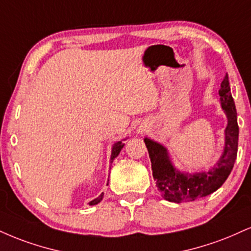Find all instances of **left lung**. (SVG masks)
Listing matches in <instances>:
<instances>
[{
	"instance_id": "obj_1",
	"label": "left lung",
	"mask_w": 251,
	"mask_h": 251,
	"mask_svg": "<svg viewBox=\"0 0 251 251\" xmlns=\"http://www.w3.org/2000/svg\"><path fill=\"white\" fill-rule=\"evenodd\" d=\"M219 95L221 106L227 116L228 125L225 129L223 153L212 170L194 174L181 173L172 164L166 147L149 138L144 139L152 162L153 177L165 200L181 203L204 198L217 191L230 174L237 156L238 125L228 75L223 78Z\"/></svg>"
}]
</instances>
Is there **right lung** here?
<instances>
[{"label": "right lung", "instance_id": "1", "mask_svg": "<svg viewBox=\"0 0 251 251\" xmlns=\"http://www.w3.org/2000/svg\"><path fill=\"white\" fill-rule=\"evenodd\" d=\"M124 147V144L123 141H118V143H116L113 145L112 147V153H111V162H113V160L117 158L118 154L120 153V151H122V149ZM102 196H104V193H101L100 195L98 196V198L95 199V200H92L91 202H90V206H95V204L99 203L102 200Z\"/></svg>", "mask_w": 251, "mask_h": 251}]
</instances>
